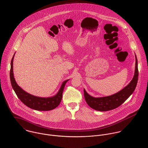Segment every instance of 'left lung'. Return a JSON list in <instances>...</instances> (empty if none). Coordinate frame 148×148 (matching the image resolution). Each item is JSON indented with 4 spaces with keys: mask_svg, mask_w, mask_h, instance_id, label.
<instances>
[{
    "mask_svg": "<svg viewBox=\"0 0 148 148\" xmlns=\"http://www.w3.org/2000/svg\"><path fill=\"white\" fill-rule=\"evenodd\" d=\"M135 57L136 66L133 78L126 86L118 92L106 97H93L89 95L84 89L85 99L90 108L101 112L111 110L121 105L132 94L136 88L138 77V62L136 56Z\"/></svg>",
    "mask_w": 148,
    "mask_h": 148,
    "instance_id": "8db88e82",
    "label": "left lung"
}]
</instances>
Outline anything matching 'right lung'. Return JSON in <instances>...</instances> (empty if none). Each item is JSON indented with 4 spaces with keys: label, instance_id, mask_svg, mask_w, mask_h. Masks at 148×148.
Segmentation results:
<instances>
[{
    "label": "right lung",
    "instance_id": "add662e5",
    "mask_svg": "<svg viewBox=\"0 0 148 148\" xmlns=\"http://www.w3.org/2000/svg\"><path fill=\"white\" fill-rule=\"evenodd\" d=\"M15 54L11 62V69L10 73V81L12 87L15 91L16 95L19 99L27 106L32 109L39 111H48L54 109L60 103L62 98V93L66 82L69 80L67 79L62 83L59 91L54 96L51 97H39L31 95L22 89L15 79L13 73V60Z\"/></svg>",
    "mask_w": 148,
    "mask_h": 148
}]
</instances>
